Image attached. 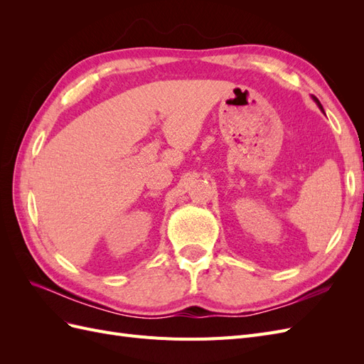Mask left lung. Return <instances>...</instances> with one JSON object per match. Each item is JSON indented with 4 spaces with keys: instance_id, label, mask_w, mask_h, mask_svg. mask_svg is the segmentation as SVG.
<instances>
[{
    "instance_id": "1",
    "label": "left lung",
    "mask_w": 364,
    "mask_h": 364,
    "mask_svg": "<svg viewBox=\"0 0 364 364\" xmlns=\"http://www.w3.org/2000/svg\"><path fill=\"white\" fill-rule=\"evenodd\" d=\"M311 97H313V100H314V102H316V105H317V106H318V109H321V111H322V112H323V114H325V111H323V107H322V105H321V102H318V100H317V98H316V97H314V95H311Z\"/></svg>"
}]
</instances>
